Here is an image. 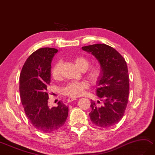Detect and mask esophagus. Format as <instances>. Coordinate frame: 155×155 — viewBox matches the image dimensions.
<instances>
[{
    "instance_id": "34e87169",
    "label": "esophagus",
    "mask_w": 155,
    "mask_h": 155,
    "mask_svg": "<svg viewBox=\"0 0 155 155\" xmlns=\"http://www.w3.org/2000/svg\"><path fill=\"white\" fill-rule=\"evenodd\" d=\"M77 98H73V97H70L67 99V102H71L72 101H74V100H76Z\"/></svg>"
}]
</instances>
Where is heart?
Masks as SVG:
<instances>
[{"label":"heart","mask_w":155,"mask_h":155,"mask_svg":"<svg viewBox=\"0 0 155 155\" xmlns=\"http://www.w3.org/2000/svg\"><path fill=\"white\" fill-rule=\"evenodd\" d=\"M75 64L79 69L84 71L85 76L90 81L95 83L98 81L101 75V69L98 65H90V61L88 58L83 56H77L74 59ZM61 67V62L60 61L54 64L51 69V75L54 78L60 77V71ZM89 88L88 82L82 81L79 82H71L68 83L62 89V93L64 95L70 97H78L81 96L84 90Z\"/></svg>","instance_id":"b5f03b06"}]
</instances>
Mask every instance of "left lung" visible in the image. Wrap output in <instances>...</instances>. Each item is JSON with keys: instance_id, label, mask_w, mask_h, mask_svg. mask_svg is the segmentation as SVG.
I'll return each mask as SVG.
<instances>
[{"instance_id": "8db88e82", "label": "left lung", "mask_w": 155, "mask_h": 155, "mask_svg": "<svg viewBox=\"0 0 155 155\" xmlns=\"http://www.w3.org/2000/svg\"><path fill=\"white\" fill-rule=\"evenodd\" d=\"M98 60L101 67L96 94L103 101L91 100V120L96 126L107 128L117 124L123 117L128 103L129 80L127 63L121 54L111 47L98 44L82 47Z\"/></svg>"}]
</instances>
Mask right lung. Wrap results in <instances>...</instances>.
<instances>
[{"instance_id":"add662e5","label":"right lung","mask_w":155,"mask_h":155,"mask_svg":"<svg viewBox=\"0 0 155 155\" xmlns=\"http://www.w3.org/2000/svg\"><path fill=\"white\" fill-rule=\"evenodd\" d=\"M57 51L51 48L36 50L26 59L20 75V98L26 116L35 129L45 134L62 127L69 113V107L62 101L51 108L48 105L51 63Z\"/></svg>"}]
</instances>
